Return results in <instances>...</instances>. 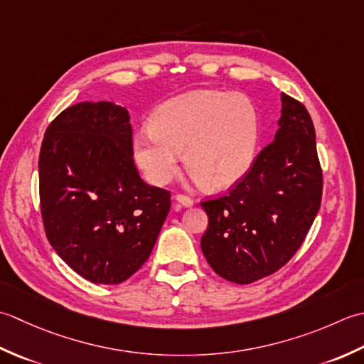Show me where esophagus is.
<instances>
[{
	"label": "esophagus",
	"mask_w": 364,
	"mask_h": 364,
	"mask_svg": "<svg viewBox=\"0 0 364 364\" xmlns=\"http://www.w3.org/2000/svg\"><path fill=\"white\" fill-rule=\"evenodd\" d=\"M176 201L185 205V207H191L193 205V199L187 195H182V193H179V195H176Z\"/></svg>",
	"instance_id": "esophagus-1"
}]
</instances>
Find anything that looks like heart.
Masks as SVG:
<instances>
[{
	"label": "heart",
	"mask_w": 364,
	"mask_h": 364,
	"mask_svg": "<svg viewBox=\"0 0 364 364\" xmlns=\"http://www.w3.org/2000/svg\"><path fill=\"white\" fill-rule=\"evenodd\" d=\"M259 117L247 95L203 89L179 95L154 111L149 129L133 136L136 165L163 185L185 165L203 188L221 191L243 179L253 163Z\"/></svg>",
	"instance_id": "heart-1"
}]
</instances>
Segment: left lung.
I'll use <instances>...</instances> for the list:
<instances>
[{
    "instance_id": "1",
    "label": "left lung",
    "mask_w": 364,
    "mask_h": 364,
    "mask_svg": "<svg viewBox=\"0 0 364 364\" xmlns=\"http://www.w3.org/2000/svg\"><path fill=\"white\" fill-rule=\"evenodd\" d=\"M281 102L275 139L231 191L201 203L209 217L203 255L231 283H255L284 267L321 209L323 177L313 119L291 95Z\"/></svg>"
}]
</instances>
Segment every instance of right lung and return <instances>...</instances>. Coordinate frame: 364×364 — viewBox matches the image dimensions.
<instances>
[{
	"mask_svg": "<svg viewBox=\"0 0 364 364\" xmlns=\"http://www.w3.org/2000/svg\"><path fill=\"white\" fill-rule=\"evenodd\" d=\"M41 213L59 257L95 284H119L151 256L171 193L133 161L129 111L111 102L61 111L39 154Z\"/></svg>",
	"mask_w": 364,
	"mask_h": 364,
	"instance_id": "obj_1",
	"label": "right lung"
}]
</instances>
